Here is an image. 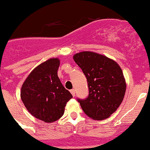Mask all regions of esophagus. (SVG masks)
<instances>
[{
	"instance_id": "esophagus-1",
	"label": "esophagus",
	"mask_w": 150,
	"mask_h": 150,
	"mask_svg": "<svg viewBox=\"0 0 150 150\" xmlns=\"http://www.w3.org/2000/svg\"><path fill=\"white\" fill-rule=\"evenodd\" d=\"M70 92H71V95H73L74 97L75 96V90H74V89H71Z\"/></svg>"
}]
</instances>
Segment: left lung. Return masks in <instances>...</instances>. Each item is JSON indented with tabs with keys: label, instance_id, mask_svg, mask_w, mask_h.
Wrapping results in <instances>:
<instances>
[{
	"label": "left lung",
	"instance_id": "obj_1",
	"mask_svg": "<svg viewBox=\"0 0 150 150\" xmlns=\"http://www.w3.org/2000/svg\"><path fill=\"white\" fill-rule=\"evenodd\" d=\"M73 58L85 75L89 87L87 98H77V101L92 119L108 118L119 107L126 92L121 67L113 60L93 52H79Z\"/></svg>",
	"mask_w": 150,
	"mask_h": 150
}]
</instances>
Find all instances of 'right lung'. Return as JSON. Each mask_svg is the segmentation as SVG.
Returning a JSON list of instances; mask_svg holds the SVG:
<instances>
[{
  "mask_svg": "<svg viewBox=\"0 0 150 150\" xmlns=\"http://www.w3.org/2000/svg\"><path fill=\"white\" fill-rule=\"evenodd\" d=\"M58 58H50L37 66L26 79L21 98L27 110L38 119L52 123L64 115L66 103L72 95L58 76Z\"/></svg>",
  "mask_w": 150,
  "mask_h": 150,
  "instance_id": "obj_1",
  "label": "right lung"
}]
</instances>
